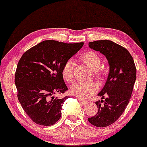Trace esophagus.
Returning <instances> with one entry per match:
<instances>
[{
    "instance_id": "34e87169",
    "label": "esophagus",
    "mask_w": 147,
    "mask_h": 147,
    "mask_svg": "<svg viewBox=\"0 0 147 147\" xmlns=\"http://www.w3.org/2000/svg\"><path fill=\"white\" fill-rule=\"evenodd\" d=\"M78 100H79V101H80V102H81L82 105H86L88 104V102H87V101L84 100H83V99H82V98H78Z\"/></svg>"
}]
</instances>
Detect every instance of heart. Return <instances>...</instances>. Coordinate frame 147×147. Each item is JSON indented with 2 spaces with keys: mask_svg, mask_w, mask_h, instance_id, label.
<instances>
[{
  "mask_svg": "<svg viewBox=\"0 0 147 147\" xmlns=\"http://www.w3.org/2000/svg\"><path fill=\"white\" fill-rule=\"evenodd\" d=\"M82 60L89 66L97 76L100 73L98 70L100 67L101 61L99 56L93 51H88L82 56ZM75 63L72 60H68L64 64L62 69V75L67 82H72L74 76ZM98 86L94 82H77L71 87V93L80 98H88L97 91Z\"/></svg>",
  "mask_w": 147,
  "mask_h": 147,
  "instance_id": "b5f03b06",
  "label": "heart"
}]
</instances>
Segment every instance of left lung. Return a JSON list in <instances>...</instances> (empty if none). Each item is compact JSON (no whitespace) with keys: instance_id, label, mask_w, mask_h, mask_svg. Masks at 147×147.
Instances as JSON below:
<instances>
[{"instance_id":"8db88e82","label":"left lung","mask_w":147,"mask_h":147,"mask_svg":"<svg viewBox=\"0 0 147 147\" xmlns=\"http://www.w3.org/2000/svg\"><path fill=\"white\" fill-rule=\"evenodd\" d=\"M88 47L103 54L109 66L108 77L102 89L98 93V112L88 121L96 127H106L116 121L123 114L130 101L136 80L134 60L126 49L111 40H97Z\"/></svg>"}]
</instances>
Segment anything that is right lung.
<instances>
[{
    "instance_id": "right-lung-1",
    "label": "right lung",
    "mask_w": 147,
    "mask_h": 147,
    "mask_svg": "<svg viewBox=\"0 0 147 147\" xmlns=\"http://www.w3.org/2000/svg\"><path fill=\"white\" fill-rule=\"evenodd\" d=\"M83 45L84 42L67 44L45 40L22 55L14 82L19 102L35 123L50 126L61 118L63 105L67 97L59 98L54 94L67 90L63 67Z\"/></svg>"
}]
</instances>
